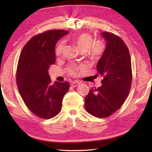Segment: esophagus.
Returning <instances> with one entry per match:
<instances>
[{
  "label": "esophagus",
  "instance_id": "esophagus-1",
  "mask_svg": "<svg viewBox=\"0 0 152 152\" xmlns=\"http://www.w3.org/2000/svg\"><path fill=\"white\" fill-rule=\"evenodd\" d=\"M79 84H80V82H72V83H71V86H72V87H76L77 86H78L79 85Z\"/></svg>",
  "mask_w": 152,
  "mask_h": 152
}]
</instances>
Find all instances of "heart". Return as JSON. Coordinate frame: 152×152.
I'll return each instance as SVG.
<instances>
[{
	"label": "heart",
	"instance_id": "obj_1",
	"mask_svg": "<svg viewBox=\"0 0 152 152\" xmlns=\"http://www.w3.org/2000/svg\"><path fill=\"white\" fill-rule=\"evenodd\" d=\"M72 42L76 48L80 52H86V56L91 60H98L104 54L106 50V43L104 40L99 39L93 42L92 36L87 33H80L72 38ZM64 44L60 42L56 49V55H60L62 52ZM76 68L72 66L69 69V72L71 75L74 76L76 74Z\"/></svg>",
	"mask_w": 152,
	"mask_h": 152
}]
</instances>
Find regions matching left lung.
<instances>
[{"label": "left lung", "mask_w": 152, "mask_h": 152, "mask_svg": "<svg viewBox=\"0 0 152 152\" xmlns=\"http://www.w3.org/2000/svg\"><path fill=\"white\" fill-rule=\"evenodd\" d=\"M106 50L98 61L97 76L103 77L102 86L90 90L85 97L87 112L98 118L110 116L122 106L132 86V61L128 48L121 38L102 32Z\"/></svg>", "instance_id": "obj_1"}]
</instances>
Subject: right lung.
<instances>
[{"instance_id": "1", "label": "right lung", "mask_w": 152, "mask_h": 152, "mask_svg": "<svg viewBox=\"0 0 152 152\" xmlns=\"http://www.w3.org/2000/svg\"><path fill=\"white\" fill-rule=\"evenodd\" d=\"M68 31L49 30L30 39L20 53L16 82L25 105L36 116L51 119L61 111L68 82L51 84L48 70L56 62L55 46Z\"/></svg>"}]
</instances>
